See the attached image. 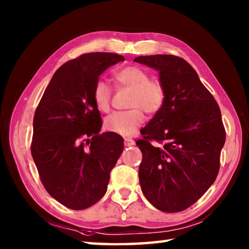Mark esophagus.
Listing matches in <instances>:
<instances>
[{"label": "esophagus", "instance_id": "obj_1", "mask_svg": "<svg viewBox=\"0 0 249 249\" xmlns=\"http://www.w3.org/2000/svg\"><path fill=\"white\" fill-rule=\"evenodd\" d=\"M134 144H135V142H134V140L129 139V137H126L125 141H124V145L126 146V147H128V146H133Z\"/></svg>", "mask_w": 249, "mask_h": 249}]
</instances>
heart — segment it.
Instances as JSON below:
<instances>
[{
	"instance_id": "1",
	"label": "heart",
	"mask_w": 249,
	"mask_h": 249,
	"mask_svg": "<svg viewBox=\"0 0 249 249\" xmlns=\"http://www.w3.org/2000/svg\"><path fill=\"white\" fill-rule=\"evenodd\" d=\"M114 80L120 86L132 89L128 105L131 109L110 114L104 121V128L123 136L135 133L145 122V113L157 114L166 101V89L159 80H151L147 71L140 66H126L114 74ZM109 86L104 81H97L93 88L94 105L101 112L110 107Z\"/></svg>"
}]
</instances>
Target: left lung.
Masks as SVG:
<instances>
[{
  "instance_id": "8db88e82",
  "label": "left lung",
  "mask_w": 249,
  "mask_h": 249,
  "mask_svg": "<svg viewBox=\"0 0 249 249\" xmlns=\"http://www.w3.org/2000/svg\"><path fill=\"white\" fill-rule=\"evenodd\" d=\"M134 62L159 71L166 89L163 108L136 142L143 154L142 192L157 210L181 212L197 202L218 175L226 140L219 106L184 58L157 54Z\"/></svg>"
}]
</instances>
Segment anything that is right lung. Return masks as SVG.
<instances>
[{"mask_svg":"<svg viewBox=\"0 0 249 249\" xmlns=\"http://www.w3.org/2000/svg\"><path fill=\"white\" fill-rule=\"evenodd\" d=\"M125 61L114 53H86L54 73L33 118L31 153L47 193L68 208L85 210L107 191L123 152V137L101 134L92 92L98 76Z\"/></svg>","mask_w":249,"mask_h":249,"instance_id":"add662e5","label":"right lung"}]
</instances>
